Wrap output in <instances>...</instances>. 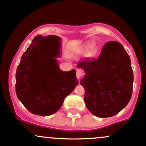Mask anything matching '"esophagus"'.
Segmentation results:
<instances>
[{
  "label": "esophagus",
  "mask_w": 146,
  "mask_h": 146,
  "mask_svg": "<svg viewBox=\"0 0 146 146\" xmlns=\"http://www.w3.org/2000/svg\"><path fill=\"white\" fill-rule=\"evenodd\" d=\"M82 74H83V73H82V70H79V69H78V70H76V77H77V79H79V78L82 76Z\"/></svg>",
  "instance_id": "34e87169"
}]
</instances>
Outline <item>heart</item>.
<instances>
[{
  "mask_svg": "<svg viewBox=\"0 0 146 146\" xmlns=\"http://www.w3.org/2000/svg\"><path fill=\"white\" fill-rule=\"evenodd\" d=\"M92 45H93V43L92 42L87 43V44H86V45L84 47V49H82V50H81V52L84 53V52H86L89 51V50H90L91 47H92Z\"/></svg>",
  "mask_w": 146,
  "mask_h": 146,
  "instance_id": "obj_1",
  "label": "heart"
}]
</instances>
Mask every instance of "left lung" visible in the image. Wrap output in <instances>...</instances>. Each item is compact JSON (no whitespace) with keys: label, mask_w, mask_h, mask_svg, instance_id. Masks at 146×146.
<instances>
[{"label":"left lung","mask_w":146,"mask_h":146,"mask_svg":"<svg viewBox=\"0 0 146 146\" xmlns=\"http://www.w3.org/2000/svg\"><path fill=\"white\" fill-rule=\"evenodd\" d=\"M85 72L80 84L89 111L100 118L115 116L126 106L133 92V73L129 55L121 43L108 42L96 59L77 64Z\"/></svg>","instance_id":"left-lung-1"}]
</instances>
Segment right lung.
<instances>
[{
	"instance_id": "right-lung-1",
	"label": "right lung",
	"mask_w": 146,
	"mask_h": 146,
	"mask_svg": "<svg viewBox=\"0 0 146 146\" xmlns=\"http://www.w3.org/2000/svg\"><path fill=\"white\" fill-rule=\"evenodd\" d=\"M59 37L37 35L21 57L15 74L18 99L33 114L47 116L56 113L78 84L76 70L63 72Z\"/></svg>"
}]
</instances>
